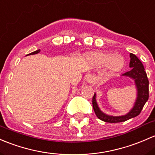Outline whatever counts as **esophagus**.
<instances>
[{
	"label": "esophagus",
	"instance_id": "1",
	"mask_svg": "<svg viewBox=\"0 0 155 155\" xmlns=\"http://www.w3.org/2000/svg\"><path fill=\"white\" fill-rule=\"evenodd\" d=\"M95 80V77L94 74H89V75L87 77V81L89 83H93Z\"/></svg>",
	"mask_w": 155,
	"mask_h": 155
}]
</instances>
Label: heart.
Segmentation results:
<instances>
[{
  "instance_id": "1",
  "label": "heart",
  "mask_w": 155,
  "mask_h": 155,
  "mask_svg": "<svg viewBox=\"0 0 155 155\" xmlns=\"http://www.w3.org/2000/svg\"><path fill=\"white\" fill-rule=\"evenodd\" d=\"M87 58L92 66L101 68L107 66L110 73L119 71L123 66L124 60L122 56L113 55L105 53H92L87 56Z\"/></svg>"
}]
</instances>
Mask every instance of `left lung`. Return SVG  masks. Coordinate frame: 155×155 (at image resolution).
<instances>
[{"label":"left lung","instance_id":"left-lung-1","mask_svg":"<svg viewBox=\"0 0 155 155\" xmlns=\"http://www.w3.org/2000/svg\"><path fill=\"white\" fill-rule=\"evenodd\" d=\"M130 70L127 72L124 73L122 75L127 76V77L134 80L135 85L137 89V100L134 103V106L132 108L131 110L127 113L126 115L120 116H112L104 113L98 106L96 102V94H94L92 97V107L97 117L101 120L105 122L109 123H117V122H125L131 118L136 117L141 113L145 104L149 99V80H148L147 74L145 71L144 66L143 63L138 59V57L134 54H130Z\"/></svg>","mask_w":155,"mask_h":155}]
</instances>
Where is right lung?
<instances>
[{
	"instance_id": "right-lung-1",
	"label": "right lung",
	"mask_w": 155,
	"mask_h": 155,
	"mask_svg": "<svg viewBox=\"0 0 155 155\" xmlns=\"http://www.w3.org/2000/svg\"><path fill=\"white\" fill-rule=\"evenodd\" d=\"M39 52H40V49H39V50L36 51H33V52H32V53H30V54H28V55H31V54H38V53H39Z\"/></svg>"
}]
</instances>
